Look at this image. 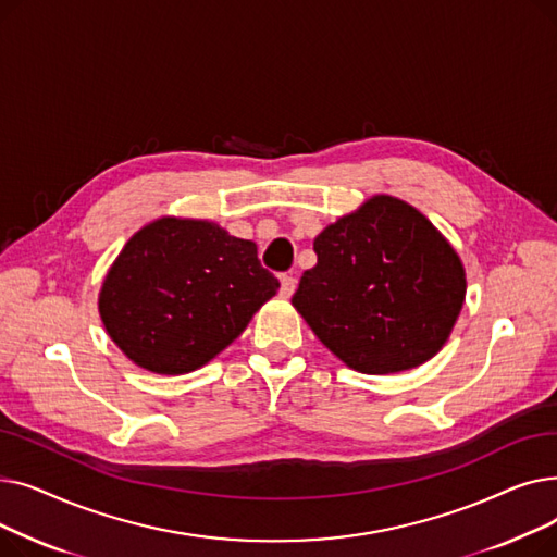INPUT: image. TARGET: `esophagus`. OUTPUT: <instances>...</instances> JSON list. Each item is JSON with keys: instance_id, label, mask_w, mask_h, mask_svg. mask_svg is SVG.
<instances>
[{"instance_id": "obj_1", "label": "esophagus", "mask_w": 557, "mask_h": 557, "mask_svg": "<svg viewBox=\"0 0 557 557\" xmlns=\"http://www.w3.org/2000/svg\"><path fill=\"white\" fill-rule=\"evenodd\" d=\"M280 294L284 296V298H290L294 296V290H296V284H298V280L294 277V275H282L280 277Z\"/></svg>"}]
</instances>
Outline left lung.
<instances>
[{
    "label": "left lung",
    "mask_w": 557,
    "mask_h": 557,
    "mask_svg": "<svg viewBox=\"0 0 557 557\" xmlns=\"http://www.w3.org/2000/svg\"><path fill=\"white\" fill-rule=\"evenodd\" d=\"M294 307L352 370L391 374L441 352L465 302L451 244L411 205L372 196L313 242Z\"/></svg>",
    "instance_id": "obj_1"
}]
</instances>
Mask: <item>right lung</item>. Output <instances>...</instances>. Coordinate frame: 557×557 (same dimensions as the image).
Segmentation results:
<instances>
[{"mask_svg": "<svg viewBox=\"0 0 557 557\" xmlns=\"http://www.w3.org/2000/svg\"><path fill=\"white\" fill-rule=\"evenodd\" d=\"M277 288L252 242L212 221L164 216L135 232L114 259L99 313L133 363L185 374L223 352Z\"/></svg>", "mask_w": 557, "mask_h": 557, "instance_id": "add662e5", "label": "right lung"}]
</instances>
